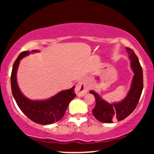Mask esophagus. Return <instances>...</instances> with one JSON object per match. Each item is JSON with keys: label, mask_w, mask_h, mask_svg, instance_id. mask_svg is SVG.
Returning <instances> with one entry per match:
<instances>
[{"label": "esophagus", "mask_w": 154, "mask_h": 154, "mask_svg": "<svg viewBox=\"0 0 154 154\" xmlns=\"http://www.w3.org/2000/svg\"><path fill=\"white\" fill-rule=\"evenodd\" d=\"M88 88L83 82H79L76 85L75 93L78 96H84L88 93Z\"/></svg>", "instance_id": "esophagus-1"}]
</instances>
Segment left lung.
Instances as JSON below:
<instances>
[{
    "label": "left lung",
    "mask_w": 154,
    "mask_h": 154,
    "mask_svg": "<svg viewBox=\"0 0 154 154\" xmlns=\"http://www.w3.org/2000/svg\"><path fill=\"white\" fill-rule=\"evenodd\" d=\"M130 59L133 79L128 95L119 103H109L93 91H90L95 96V106L92 110L93 114L100 122L112 123L114 119L121 121L130 115L135 110L140 98L143 88V69L135 52L131 48H126Z\"/></svg>",
    "instance_id": "1"
}]
</instances>
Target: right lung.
I'll use <instances>...</instances> for the list:
<instances>
[{"instance_id":"1","label":"right lung","mask_w":154,"mask_h":154,"mask_svg":"<svg viewBox=\"0 0 154 154\" xmlns=\"http://www.w3.org/2000/svg\"><path fill=\"white\" fill-rule=\"evenodd\" d=\"M38 51H32L37 52ZM29 54L23 51L15 61L11 75V85L14 98L19 109L32 121L40 125H50L58 122L64 115L70 101L76 96L75 86L66 91H61L52 98L45 100H32L21 93L17 81V72L19 61Z\"/></svg>"}]
</instances>
